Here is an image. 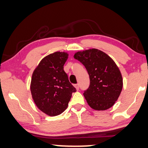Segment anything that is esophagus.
<instances>
[{"label": "esophagus", "mask_w": 148, "mask_h": 148, "mask_svg": "<svg viewBox=\"0 0 148 148\" xmlns=\"http://www.w3.org/2000/svg\"><path fill=\"white\" fill-rule=\"evenodd\" d=\"M75 87L76 88L77 90H79V84H75Z\"/></svg>", "instance_id": "esophagus-1"}]
</instances>
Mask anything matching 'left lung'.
I'll return each instance as SVG.
<instances>
[{
    "label": "left lung",
    "mask_w": 148,
    "mask_h": 148,
    "mask_svg": "<svg viewBox=\"0 0 148 148\" xmlns=\"http://www.w3.org/2000/svg\"><path fill=\"white\" fill-rule=\"evenodd\" d=\"M74 58L86 67L90 86L84 96L90 107L95 110H106L118 100L122 90L121 73L108 55L97 49L78 51Z\"/></svg>",
    "instance_id": "obj_1"
}]
</instances>
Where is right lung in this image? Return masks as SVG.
Instances as JSON below:
<instances>
[{
    "label": "right lung",
    "instance_id": "add662e5",
    "mask_svg": "<svg viewBox=\"0 0 148 148\" xmlns=\"http://www.w3.org/2000/svg\"><path fill=\"white\" fill-rule=\"evenodd\" d=\"M66 52L56 51L42 59L32 73L30 91L32 99L41 112L56 116L67 108L75 88L64 71L68 58Z\"/></svg>",
    "mask_w": 148,
    "mask_h": 148
}]
</instances>
